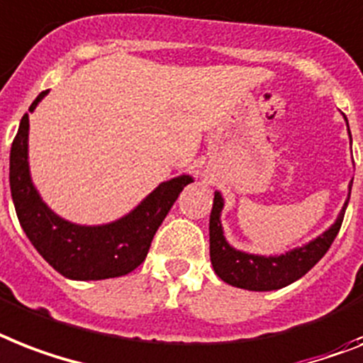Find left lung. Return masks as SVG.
Returning a JSON list of instances; mask_svg holds the SVG:
<instances>
[{
  "label": "left lung",
  "mask_w": 363,
  "mask_h": 363,
  "mask_svg": "<svg viewBox=\"0 0 363 363\" xmlns=\"http://www.w3.org/2000/svg\"><path fill=\"white\" fill-rule=\"evenodd\" d=\"M347 128H349V123H347ZM350 143H352V138H350ZM350 188H352V182L349 184V196L345 199L335 222L325 233L279 255H259V253H248L233 248L223 235L222 228L223 197L220 191H214L208 237H211V263L218 278L233 287L246 289V291H276L302 278L319 263L332 246L334 238L337 237L345 211L349 205Z\"/></svg>",
  "instance_id": "obj_1"
}]
</instances>
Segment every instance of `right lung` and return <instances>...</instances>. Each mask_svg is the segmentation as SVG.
Instances as JSON below:
<instances>
[{"label":"right lung","mask_w":363,"mask_h":363,"mask_svg":"<svg viewBox=\"0 0 363 363\" xmlns=\"http://www.w3.org/2000/svg\"><path fill=\"white\" fill-rule=\"evenodd\" d=\"M48 95L43 91L29 111ZM29 115L20 121L18 134L11 147L9 182L16 216L44 261L61 276L78 281L119 278L140 267L151 248L152 237L177 201L190 175L160 182L138 207L119 220L100 225H82L55 214L43 201L29 173Z\"/></svg>","instance_id":"add662e5"}]
</instances>
